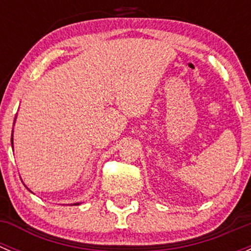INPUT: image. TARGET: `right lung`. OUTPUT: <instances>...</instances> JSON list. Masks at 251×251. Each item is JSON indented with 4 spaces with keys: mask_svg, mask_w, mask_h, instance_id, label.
Listing matches in <instances>:
<instances>
[{
    "mask_svg": "<svg viewBox=\"0 0 251 251\" xmlns=\"http://www.w3.org/2000/svg\"><path fill=\"white\" fill-rule=\"evenodd\" d=\"M12 147H13V135H12ZM80 203H75L74 205H78Z\"/></svg>",
    "mask_w": 251,
    "mask_h": 251,
    "instance_id": "right-lung-1",
    "label": "right lung"
}]
</instances>
